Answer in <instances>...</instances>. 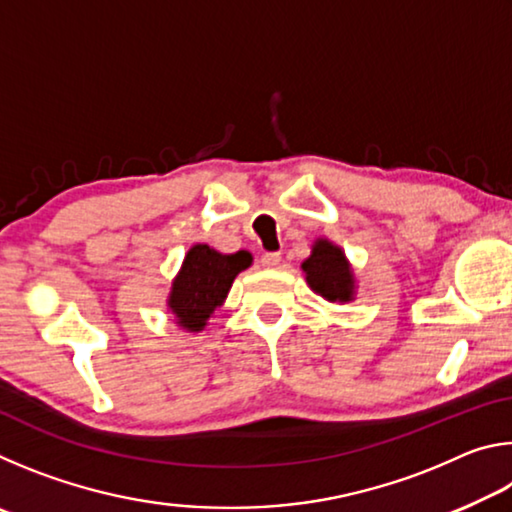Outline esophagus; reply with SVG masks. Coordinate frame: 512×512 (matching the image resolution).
<instances>
[{"mask_svg":"<svg viewBox=\"0 0 512 512\" xmlns=\"http://www.w3.org/2000/svg\"><path fill=\"white\" fill-rule=\"evenodd\" d=\"M280 262H282L280 253H264L262 259H259V264H262L264 268H275V266H280Z\"/></svg>","mask_w":512,"mask_h":512,"instance_id":"1","label":"esophagus"}]
</instances>
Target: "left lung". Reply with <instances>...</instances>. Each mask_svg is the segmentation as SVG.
Masks as SVG:
<instances>
[{
	"label": "left lung",
	"mask_w": 512,
	"mask_h": 512,
	"mask_svg": "<svg viewBox=\"0 0 512 512\" xmlns=\"http://www.w3.org/2000/svg\"><path fill=\"white\" fill-rule=\"evenodd\" d=\"M311 291L329 302L354 300V273L343 250L327 239H316L302 262Z\"/></svg>",
	"instance_id": "1"
}]
</instances>
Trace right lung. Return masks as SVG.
<instances>
[{
	"label": "right lung",
	"mask_w": 512,
	"mask_h": 512,
	"mask_svg": "<svg viewBox=\"0 0 512 512\" xmlns=\"http://www.w3.org/2000/svg\"><path fill=\"white\" fill-rule=\"evenodd\" d=\"M253 264L248 250L223 255L207 244L189 248L176 280L171 282L167 307L176 323L187 332H201L216 309H219L235 277Z\"/></svg>",
	"instance_id": "obj_1"
}]
</instances>
